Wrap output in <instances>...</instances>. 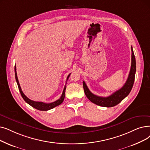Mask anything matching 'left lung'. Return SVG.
Instances as JSON below:
<instances>
[{
  "label": "left lung",
  "instance_id": "obj_1",
  "mask_svg": "<svg viewBox=\"0 0 150 150\" xmlns=\"http://www.w3.org/2000/svg\"><path fill=\"white\" fill-rule=\"evenodd\" d=\"M131 51V67L127 81L121 89L116 91V92L113 93L112 95L106 97H100L94 95L89 90L85 82L83 81L84 93H85L88 99L91 102H92L93 103L96 104V105L101 107H112L118 105L119 103H120L126 97H127L129 95L133 86L136 71L135 58L132 47Z\"/></svg>",
  "mask_w": 150,
  "mask_h": 150
}]
</instances>
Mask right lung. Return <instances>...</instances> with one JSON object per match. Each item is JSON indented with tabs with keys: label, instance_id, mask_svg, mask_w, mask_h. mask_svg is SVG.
Wrapping results in <instances>:
<instances>
[{
	"label": "right lung",
	"instance_id": "add662e5",
	"mask_svg": "<svg viewBox=\"0 0 150 150\" xmlns=\"http://www.w3.org/2000/svg\"><path fill=\"white\" fill-rule=\"evenodd\" d=\"M15 79H16V83L18 84V89L19 90V92L21 93V95L22 96V97L23 98V99L25 100V102H27L29 105H30V106H32V107L35 108L37 110H40V111H47V110H49L50 109H52L54 108L56 106L59 105L60 104H61L64 99V97H65V93H66V86H64V90H63V92L62 94V96H61L60 98L53 102H51V103H44L42 102H36V101H34V100H32L30 99H29L28 97H27L24 95V94L23 93V92L21 90V86H20V84L19 83V81L18 79V76H17V73H16V65L15 66ZM71 74H70L67 78V81L69 79V78L70 76V75Z\"/></svg>",
	"mask_w": 150,
	"mask_h": 150
}]
</instances>
